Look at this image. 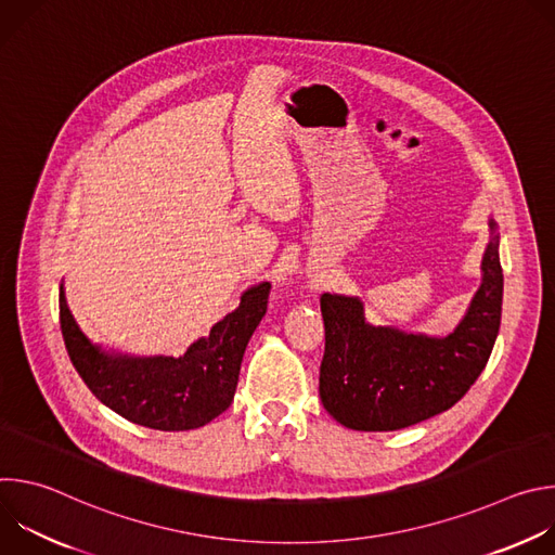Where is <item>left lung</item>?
<instances>
[{"label":"left lung","instance_id":"left-lung-1","mask_svg":"<svg viewBox=\"0 0 555 555\" xmlns=\"http://www.w3.org/2000/svg\"><path fill=\"white\" fill-rule=\"evenodd\" d=\"M481 263V287L452 334L437 338L377 327L358 296L323 294L325 356L321 400L351 430H400L452 409L477 382L501 327L503 268L496 221Z\"/></svg>","mask_w":555,"mask_h":555}]
</instances>
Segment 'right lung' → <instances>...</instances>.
<instances>
[{
    "mask_svg": "<svg viewBox=\"0 0 555 555\" xmlns=\"http://www.w3.org/2000/svg\"><path fill=\"white\" fill-rule=\"evenodd\" d=\"M268 294L270 283L246 289L240 307L180 358L103 351L78 330L63 285L59 292L61 332L74 369L114 413L153 430H193L232 404L244 351L266 315Z\"/></svg>",
    "mask_w": 555,
    "mask_h": 555,
    "instance_id": "right-lung-1",
    "label": "right lung"
}]
</instances>
